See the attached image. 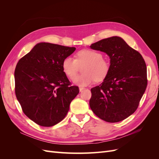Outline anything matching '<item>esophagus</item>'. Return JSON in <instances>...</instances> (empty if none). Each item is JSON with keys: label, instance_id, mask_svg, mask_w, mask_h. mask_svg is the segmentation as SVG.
<instances>
[{"label": "esophagus", "instance_id": "34e87169", "mask_svg": "<svg viewBox=\"0 0 159 159\" xmlns=\"http://www.w3.org/2000/svg\"><path fill=\"white\" fill-rule=\"evenodd\" d=\"M84 89H85V88H84V87H81V86H80V87H79V90H80V91H83Z\"/></svg>", "mask_w": 159, "mask_h": 159}]
</instances>
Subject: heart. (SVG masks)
<instances>
[{
    "label": "heart",
    "mask_w": 159,
    "mask_h": 159,
    "mask_svg": "<svg viewBox=\"0 0 159 159\" xmlns=\"http://www.w3.org/2000/svg\"><path fill=\"white\" fill-rule=\"evenodd\" d=\"M86 63L84 67V74L74 76L78 70L79 66ZM62 69L66 75L73 78V82L80 86L92 84L95 80L99 81L105 79L109 71L110 65L107 60L103 58L102 53L93 50H84L78 52L76 59L67 57L62 61Z\"/></svg>",
    "instance_id": "obj_1"
}]
</instances>
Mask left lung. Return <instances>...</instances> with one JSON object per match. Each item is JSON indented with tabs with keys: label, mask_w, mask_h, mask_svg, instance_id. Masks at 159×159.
I'll use <instances>...</instances> for the list:
<instances>
[{
	"label": "left lung",
	"mask_w": 159,
	"mask_h": 159,
	"mask_svg": "<svg viewBox=\"0 0 159 159\" xmlns=\"http://www.w3.org/2000/svg\"><path fill=\"white\" fill-rule=\"evenodd\" d=\"M90 48L107 54L110 69L103 82L91 89L89 106L105 121H121L135 111L145 91V61L140 53L119 36L103 39Z\"/></svg>",
	"instance_id": "1"
}]
</instances>
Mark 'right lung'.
Listing matches in <instances>:
<instances>
[{
    "mask_svg": "<svg viewBox=\"0 0 159 159\" xmlns=\"http://www.w3.org/2000/svg\"><path fill=\"white\" fill-rule=\"evenodd\" d=\"M75 49L38 43L16 66V98L25 114L40 126L52 127L63 120L79 93L78 86L70 85L62 69V61Z\"/></svg>",
    "mask_w": 159,
    "mask_h": 159,
    "instance_id": "obj_1",
    "label": "right lung"
}]
</instances>
